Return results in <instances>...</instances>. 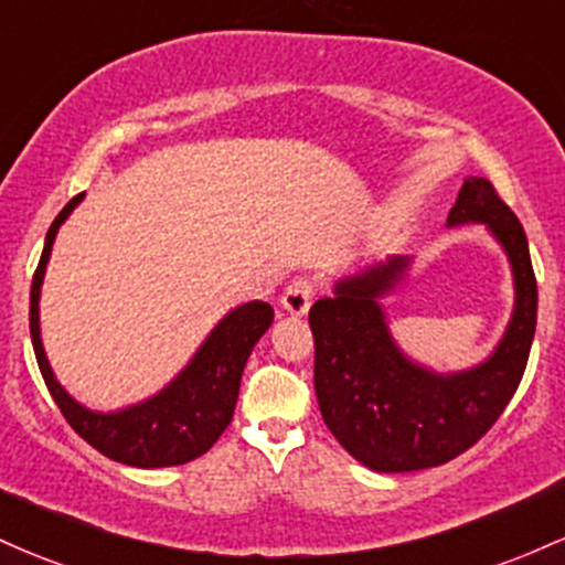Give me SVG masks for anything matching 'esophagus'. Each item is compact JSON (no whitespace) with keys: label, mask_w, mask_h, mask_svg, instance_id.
<instances>
[{"label":"esophagus","mask_w":565,"mask_h":565,"mask_svg":"<svg viewBox=\"0 0 565 565\" xmlns=\"http://www.w3.org/2000/svg\"><path fill=\"white\" fill-rule=\"evenodd\" d=\"M313 295H316V289H313L311 278H295V281L289 284L281 295L284 311H289L292 316H306L308 308H311V302H313Z\"/></svg>","instance_id":"esophagus-1"}]
</instances>
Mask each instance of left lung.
Returning <instances> with one entry per match:
<instances>
[{
  "label": "left lung",
  "instance_id": "left-lung-1",
  "mask_svg": "<svg viewBox=\"0 0 565 565\" xmlns=\"http://www.w3.org/2000/svg\"><path fill=\"white\" fill-rule=\"evenodd\" d=\"M482 225L507 254L514 302L482 362L439 373L396 343L383 306L407 284L415 257L392 254L334 281L311 308L313 386L321 418L373 472H418L461 456L518 392L536 332V278L518 216L482 177H467L448 227Z\"/></svg>",
  "mask_w": 565,
  "mask_h": 565
}]
</instances>
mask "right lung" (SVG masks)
<instances>
[{"label": "right lung", "mask_w": 565, "mask_h": 565, "mask_svg": "<svg viewBox=\"0 0 565 565\" xmlns=\"http://www.w3.org/2000/svg\"><path fill=\"white\" fill-rule=\"evenodd\" d=\"M83 198L85 192L72 198L53 220L51 231L45 235V249H42L40 265H36L34 281H31L29 327L40 373L72 429L85 443L93 445L98 454L139 469L188 463L192 458L206 454L233 420L241 375H244L257 340L273 324V308L263 300L231 308L216 321L214 330L203 338L190 362L160 392L147 396V399L117 407V411L85 407L55 377L51 362H47L45 345H42L40 327L42 284H45L55 235L70 220L74 209L83 203Z\"/></svg>", "instance_id": "add662e5"}]
</instances>
